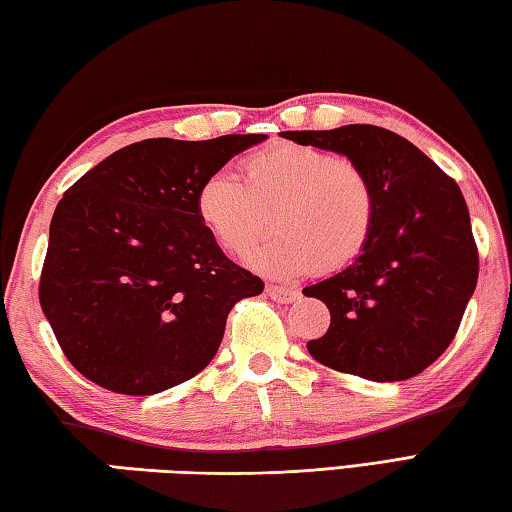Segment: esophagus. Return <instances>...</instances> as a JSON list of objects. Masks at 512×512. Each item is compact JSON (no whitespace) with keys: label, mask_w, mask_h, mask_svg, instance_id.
I'll use <instances>...</instances> for the list:
<instances>
[{"label":"esophagus","mask_w":512,"mask_h":512,"mask_svg":"<svg viewBox=\"0 0 512 512\" xmlns=\"http://www.w3.org/2000/svg\"><path fill=\"white\" fill-rule=\"evenodd\" d=\"M267 296L274 298L278 303H296L301 294H298V289L294 287H285V285H267Z\"/></svg>","instance_id":"esophagus-1"}]
</instances>
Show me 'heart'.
<instances>
[{
  "mask_svg": "<svg viewBox=\"0 0 512 512\" xmlns=\"http://www.w3.org/2000/svg\"><path fill=\"white\" fill-rule=\"evenodd\" d=\"M196 216L234 256L252 252L269 231L281 234L249 256L263 274L298 276L350 265L370 243L376 191L359 162L307 144L281 142L245 162V182L214 171L196 191Z\"/></svg>",
  "mask_w": 512,
  "mask_h": 512,
  "instance_id": "heart-1",
  "label": "heart"
}]
</instances>
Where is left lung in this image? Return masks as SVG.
<instances>
[{
    "label": "left lung",
    "mask_w": 512,
    "mask_h": 512,
    "mask_svg": "<svg viewBox=\"0 0 512 512\" xmlns=\"http://www.w3.org/2000/svg\"><path fill=\"white\" fill-rule=\"evenodd\" d=\"M368 171L376 223L341 272L303 289L330 310V330L307 343L318 363L368 381H403L455 339L477 285L479 256L457 182L406 138L372 124L283 131Z\"/></svg>",
    "instance_id": "8db88e82"
}]
</instances>
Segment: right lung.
<instances>
[{
  "label": "right lung",
  "mask_w": 512,
  "mask_h": 512,
  "mask_svg": "<svg viewBox=\"0 0 512 512\" xmlns=\"http://www.w3.org/2000/svg\"><path fill=\"white\" fill-rule=\"evenodd\" d=\"M265 138L142 140L86 171L57 202L40 303L86 379L144 397L214 359L231 307L265 285L200 225L196 191Z\"/></svg>",
  "instance_id": "right-lung-1"
}]
</instances>
